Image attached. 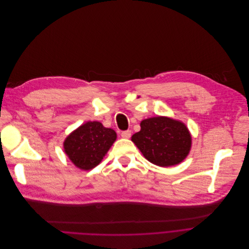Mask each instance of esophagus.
<instances>
[{
	"instance_id": "obj_1",
	"label": "esophagus",
	"mask_w": 249,
	"mask_h": 249,
	"mask_svg": "<svg viewBox=\"0 0 249 249\" xmlns=\"http://www.w3.org/2000/svg\"><path fill=\"white\" fill-rule=\"evenodd\" d=\"M121 136H122L123 138L128 139V138H130V136H131V131H130V130H124V131L122 132Z\"/></svg>"
}]
</instances>
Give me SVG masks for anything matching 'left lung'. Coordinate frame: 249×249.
<instances>
[{"label":"left lung","mask_w":249,"mask_h":249,"mask_svg":"<svg viewBox=\"0 0 249 249\" xmlns=\"http://www.w3.org/2000/svg\"><path fill=\"white\" fill-rule=\"evenodd\" d=\"M140 127L131 141L150 163L160 167L175 166L188 155L191 135L183 123L159 116L143 120Z\"/></svg>","instance_id":"left-lung-1"}]
</instances>
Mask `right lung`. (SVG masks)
Wrapping results in <instances>:
<instances>
[{
    "label": "right lung",
    "instance_id": "obj_1",
    "mask_svg": "<svg viewBox=\"0 0 249 249\" xmlns=\"http://www.w3.org/2000/svg\"><path fill=\"white\" fill-rule=\"evenodd\" d=\"M116 139L112 128L99 122H87L66 138L64 149L77 168L87 171L100 164Z\"/></svg>",
    "mask_w": 249,
    "mask_h": 249
}]
</instances>
